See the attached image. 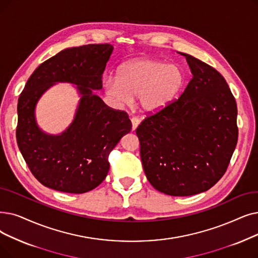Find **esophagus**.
Here are the masks:
<instances>
[{
	"label": "esophagus",
	"mask_w": 258,
	"mask_h": 258,
	"mask_svg": "<svg viewBox=\"0 0 258 258\" xmlns=\"http://www.w3.org/2000/svg\"><path fill=\"white\" fill-rule=\"evenodd\" d=\"M131 121H132V130L135 131V130L138 127L140 121H139V119L136 118V117H133V118L131 119Z\"/></svg>",
	"instance_id": "obj_1"
}]
</instances>
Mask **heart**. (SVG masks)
<instances>
[{
	"instance_id": "heart-1",
	"label": "heart",
	"mask_w": 258,
	"mask_h": 258,
	"mask_svg": "<svg viewBox=\"0 0 258 258\" xmlns=\"http://www.w3.org/2000/svg\"><path fill=\"white\" fill-rule=\"evenodd\" d=\"M186 74L181 66L156 58H141L123 65L119 76L103 82L105 93L119 104L138 98L144 114H157L173 104L183 92Z\"/></svg>"
}]
</instances>
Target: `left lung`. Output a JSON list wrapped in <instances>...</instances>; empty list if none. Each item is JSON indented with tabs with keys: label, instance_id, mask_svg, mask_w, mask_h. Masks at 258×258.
<instances>
[{
	"label": "left lung",
	"instance_id": "1",
	"mask_svg": "<svg viewBox=\"0 0 258 258\" xmlns=\"http://www.w3.org/2000/svg\"><path fill=\"white\" fill-rule=\"evenodd\" d=\"M184 55L193 78L178 100L137 127L150 183L171 196L208 191L226 173L238 138L237 105L215 69Z\"/></svg>",
	"mask_w": 258,
	"mask_h": 258
}]
</instances>
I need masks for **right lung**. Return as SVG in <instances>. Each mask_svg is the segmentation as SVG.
Masks as SVG:
<instances>
[{"label":"right lung","instance_id":"1","mask_svg":"<svg viewBox=\"0 0 258 258\" xmlns=\"http://www.w3.org/2000/svg\"><path fill=\"white\" fill-rule=\"evenodd\" d=\"M113 50L110 44L63 49L33 72L20 95L18 147L43 185L64 193L92 191L108 173L109 152L131 132L127 114L109 108L95 93L102 89V74ZM60 82L76 85L81 100L69 127L51 136L38 127L35 106L42 94Z\"/></svg>","mask_w":258,"mask_h":258}]
</instances>
